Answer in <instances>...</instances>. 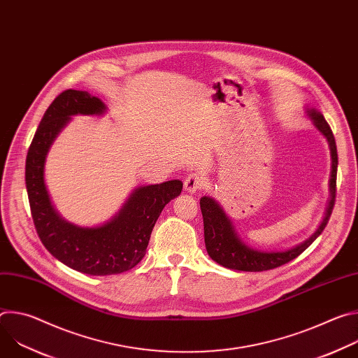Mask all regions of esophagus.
<instances>
[{"instance_id":"esophagus-1","label":"esophagus","mask_w":358,"mask_h":358,"mask_svg":"<svg viewBox=\"0 0 358 358\" xmlns=\"http://www.w3.org/2000/svg\"><path fill=\"white\" fill-rule=\"evenodd\" d=\"M203 184L202 176L199 173H191L187 176L185 181H184V189L188 192H194L196 189H199Z\"/></svg>"}]
</instances>
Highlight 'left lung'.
<instances>
[{"mask_svg": "<svg viewBox=\"0 0 358 358\" xmlns=\"http://www.w3.org/2000/svg\"><path fill=\"white\" fill-rule=\"evenodd\" d=\"M309 116L313 120L317 130L327 138L331 150V178H330V192L331 198L329 202V208L326 217L319 227V229L303 243L283 252H259L248 248L245 243L241 242L235 229L232 228L231 221L218 206V202L210 196H202L199 199V207L203 220V238H206V248L213 261L222 265L224 268L234 269V271H243V272H264L269 269L279 268L308 249L313 241L323 232L326 228L330 215L334 208L336 202V181H337V147L333 131L323 117V115L315 109L309 110Z\"/></svg>", "mask_w": 358, "mask_h": 358, "instance_id": "left-lung-1", "label": "left lung"}]
</instances>
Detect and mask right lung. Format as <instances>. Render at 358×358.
Returning <instances> with one entry per match:
<instances>
[{
  "mask_svg": "<svg viewBox=\"0 0 358 358\" xmlns=\"http://www.w3.org/2000/svg\"><path fill=\"white\" fill-rule=\"evenodd\" d=\"M105 109L103 101L87 92L64 90L46 109L25 164L29 207L41 242L64 265L93 276L117 275L134 268L144 258L163 208L182 189L180 180L140 187L110 222L96 228H80L58 215L43 182L46 152L71 116L100 115Z\"/></svg>",
  "mask_w": 358,
  "mask_h": 358,
  "instance_id": "right-lung-1",
  "label": "right lung"
}]
</instances>
